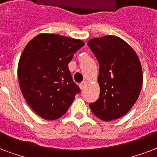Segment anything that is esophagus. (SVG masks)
I'll use <instances>...</instances> for the list:
<instances>
[{"label":"esophagus","mask_w":157,"mask_h":157,"mask_svg":"<svg viewBox=\"0 0 157 157\" xmlns=\"http://www.w3.org/2000/svg\"><path fill=\"white\" fill-rule=\"evenodd\" d=\"M87 81H83V82H82L79 84L80 88H81V89H84L85 87H86V86H87Z\"/></svg>","instance_id":"1"}]
</instances>
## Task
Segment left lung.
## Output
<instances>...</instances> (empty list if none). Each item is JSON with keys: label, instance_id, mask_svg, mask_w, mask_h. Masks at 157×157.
<instances>
[{"label": "left lung", "instance_id": "left-lung-1", "mask_svg": "<svg viewBox=\"0 0 157 157\" xmlns=\"http://www.w3.org/2000/svg\"><path fill=\"white\" fill-rule=\"evenodd\" d=\"M87 46L99 63L100 97L90 104L92 113L104 121L117 120L137 101L143 86V70L135 51L116 36L92 38Z\"/></svg>", "mask_w": 157, "mask_h": 157}]
</instances>
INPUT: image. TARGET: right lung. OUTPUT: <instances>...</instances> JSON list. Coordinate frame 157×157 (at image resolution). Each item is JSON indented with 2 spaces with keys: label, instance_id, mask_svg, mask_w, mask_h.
<instances>
[{
  "label": "right lung",
  "instance_id": "obj_1",
  "mask_svg": "<svg viewBox=\"0 0 157 157\" xmlns=\"http://www.w3.org/2000/svg\"><path fill=\"white\" fill-rule=\"evenodd\" d=\"M84 42L53 33H40L26 45L18 64L19 87L32 110L54 120L66 113L79 87L68 64Z\"/></svg>",
  "mask_w": 157,
  "mask_h": 157
}]
</instances>
